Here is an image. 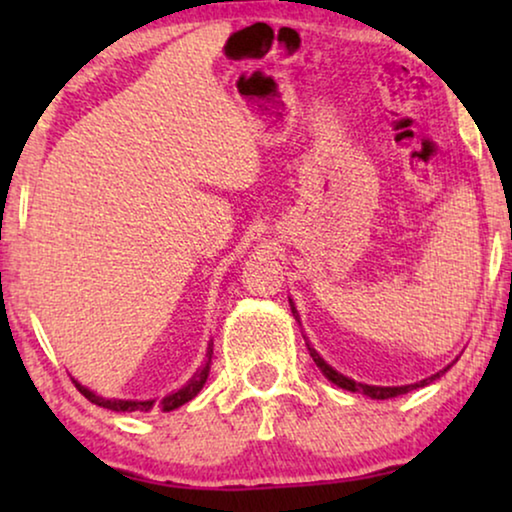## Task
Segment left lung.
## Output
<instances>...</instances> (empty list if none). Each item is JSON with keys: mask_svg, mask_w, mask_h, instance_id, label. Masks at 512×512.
I'll return each mask as SVG.
<instances>
[{"mask_svg": "<svg viewBox=\"0 0 512 512\" xmlns=\"http://www.w3.org/2000/svg\"><path fill=\"white\" fill-rule=\"evenodd\" d=\"M289 305H291L293 317H296V321L300 324L298 310H296V305H293V300H291V298H289ZM303 338H305V335H303ZM305 345H307V349H310V356L314 359V363H317V366H319L321 373L326 375V380H328V382H333L335 387H340V389L354 391V394H363V396L377 398V401H387V398H396V396L408 394V391H412V389L426 387V384L436 382L438 377H443V375L447 373V370H450V368L454 366V361H457V359H454L452 363H447V366H445L443 370H438V373H433L431 377H426V380H419V382H415V384H403V387H377V384H363V382H356V380H352V377H347V375L338 373V370H335L333 366H328V363H326L324 359H321L319 352L310 345V340H307V338H305Z\"/></svg>", "mask_w": 512, "mask_h": 512, "instance_id": "obj_1", "label": "left lung"}]
</instances>
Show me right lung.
<instances>
[{"label":"right lung","mask_w":512,"mask_h":512,"mask_svg":"<svg viewBox=\"0 0 512 512\" xmlns=\"http://www.w3.org/2000/svg\"><path fill=\"white\" fill-rule=\"evenodd\" d=\"M212 354H214V342H209L207 345V359L202 366L195 370V375L188 380L184 387H179L177 391H172V394H167L163 398H149V401H125V398H104L100 394H95V391H90L88 387H83L81 382L74 384L79 387V391L83 396L88 398L90 403L100 405V408H107V410H114V412H149L153 408L163 410V412H170V410H177L181 405L193 401L195 396L200 394V389L205 387L207 377H209V366H212Z\"/></svg>","instance_id":"right-lung-1"}]
</instances>
